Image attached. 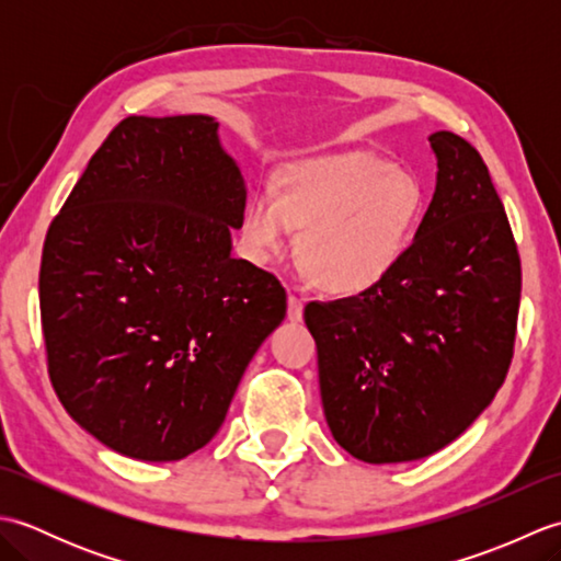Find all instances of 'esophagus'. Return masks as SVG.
<instances>
[{
  "instance_id": "34e87169",
  "label": "esophagus",
  "mask_w": 561,
  "mask_h": 561,
  "mask_svg": "<svg viewBox=\"0 0 561 561\" xmlns=\"http://www.w3.org/2000/svg\"><path fill=\"white\" fill-rule=\"evenodd\" d=\"M287 318L291 320V323H299V320L304 318V304L291 289H289V299H287Z\"/></svg>"
}]
</instances>
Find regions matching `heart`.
Returning <instances> with one entry per match:
<instances>
[{
	"mask_svg": "<svg viewBox=\"0 0 561 561\" xmlns=\"http://www.w3.org/2000/svg\"><path fill=\"white\" fill-rule=\"evenodd\" d=\"M426 211L422 183L376 153H342L279 178L277 195L255 193L241 217L250 260L270 262L301 233L299 260L320 291L364 296L392 277Z\"/></svg>",
	"mask_w": 561,
	"mask_h": 561,
	"instance_id": "obj_1",
	"label": "heart"
}]
</instances>
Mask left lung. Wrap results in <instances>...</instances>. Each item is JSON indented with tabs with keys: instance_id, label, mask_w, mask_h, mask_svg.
<instances>
[{
	"instance_id": "8db88e82",
	"label": "left lung",
	"mask_w": 561,
	"mask_h": 561,
	"mask_svg": "<svg viewBox=\"0 0 561 561\" xmlns=\"http://www.w3.org/2000/svg\"><path fill=\"white\" fill-rule=\"evenodd\" d=\"M436 190L410 253L364 296L311 301L323 412L364 462H410L456 440L514 356L520 257L490 171L462 137L434 133Z\"/></svg>"
}]
</instances>
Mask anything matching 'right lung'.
I'll return each instance as SVG.
<instances>
[{
    "mask_svg": "<svg viewBox=\"0 0 561 561\" xmlns=\"http://www.w3.org/2000/svg\"><path fill=\"white\" fill-rule=\"evenodd\" d=\"M243 209L214 117L133 115L53 219L38 282L47 371L103 446L165 462L219 432L287 316L277 277L231 255Z\"/></svg>",
    "mask_w": 561,
    "mask_h": 561,
    "instance_id": "right-lung-1",
    "label": "right lung"
}]
</instances>
